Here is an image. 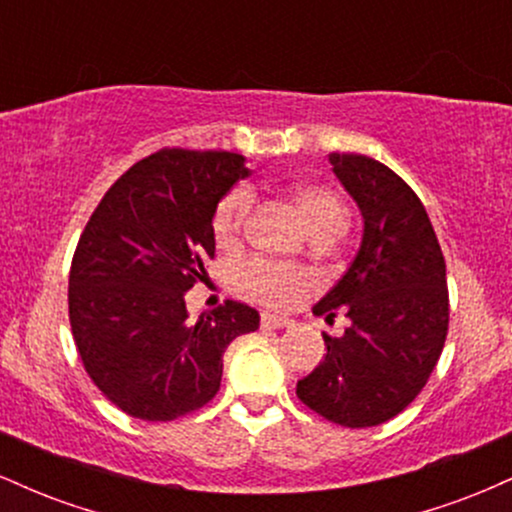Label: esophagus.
<instances>
[{
	"instance_id": "34e87169",
	"label": "esophagus",
	"mask_w": 512,
	"mask_h": 512,
	"mask_svg": "<svg viewBox=\"0 0 512 512\" xmlns=\"http://www.w3.org/2000/svg\"><path fill=\"white\" fill-rule=\"evenodd\" d=\"M260 325H262V330H281V327H289L291 320L289 317H281L274 313H262Z\"/></svg>"
}]
</instances>
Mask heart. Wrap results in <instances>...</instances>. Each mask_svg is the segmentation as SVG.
<instances>
[{
	"instance_id": "obj_1",
	"label": "heart",
	"mask_w": 512,
	"mask_h": 512,
	"mask_svg": "<svg viewBox=\"0 0 512 512\" xmlns=\"http://www.w3.org/2000/svg\"><path fill=\"white\" fill-rule=\"evenodd\" d=\"M296 202L313 233H337L346 228V209L337 192L325 185L296 187ZM252 207V192L248 187H236L216 204L211 233L219 245H233L245 228ZM236 284L245 296L267 305H286L296 301L310 286V274L296 264H281L248 257L236 267Z\"/></svg>"
}]
</instances>
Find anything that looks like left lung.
Listing matches in <instances>:
<instances>
[{
    "label": "left lung",
    "instance_id": "8db88e82",
    "mask_svg": "<svg viewBox=\"0 0 512 512\" xmlns=\"http://www.w3.org/2000/svg\"><path fill=\"white\" fill-rule=\"evenodd\" d=\"M334 175L356 199L363 238L354 262L315 315L344 310V337H325L327 354L298 380L308 409L346 428L385 424L414 402L448 337L445 260L416 192L385 163L330 154Z\"/></svg>",
    "mask_w": 512,
    "mask_h": 512
}]
</instances>
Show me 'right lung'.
I'll use <instances>...</instances> for the list:
<instances>
[{
  "instance_id": "add662e5",
  "label": "right lung",
  "mask_w": 512,
  "mask_h": 512,
  "mask_svg": "<svg viewBox=\"0 0 512 512\" xmlns=\"http://www.w3.org/2000/svg\"><path fill=\"white\" fill-rule=\"evenodd\" d=\"M248 175L231 151L161 149L113 182L69 272V325L88 378L117 409L173 421L221 385L223 351L260 315L226 301L190 322L185 291L214 260L216 204Z\"/></svg>"
}]
</instances>
